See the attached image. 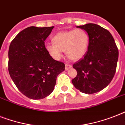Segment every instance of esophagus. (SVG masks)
<instances>
[{
    "instance_id": "esophagus-1",
    "label": "esophagus",
    "mask_w": 125,
    "mask_h": 125,
    "mask_svg": "<svg viewBox=\"0 0 125 125\" xmlns=\"http://www.w3.org/2000/svg\"><path fill=\"white\" fill-rule=\"evenodd\" d=\"M71 67H72V65H70V64H68V63H66V64H65V70L66 71H67V70H69V69L70 68H71Z\"/></svg>"
}]
</instances>
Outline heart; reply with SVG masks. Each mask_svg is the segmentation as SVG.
Returning <instances> with one entry per match:
<instances>
[{"instance_id":"heart-1","label":"heart","mask_w":125,"mask_h":125,"mask_svg":"<svg viewBox=\"0 0 125 125\" xmlns=\"http://www.w3.org/2000/svg\"><path fill=\"white\" fill-rule=\"evenodd\" d=\"M52 43L45 45L46 51L55 60L62 57V51H65L66 56L71 60H79L87 52L89 37L82 29L60 32L54 36Z\"/></svg>"}]
</instances>
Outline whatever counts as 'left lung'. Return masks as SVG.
<instances>
[{
    "label": "left lung",
    "mask_w": 125,
    "mask_h": 125,
    "mask_svg": "<svg viewBox=\"0 0 125 125\" xmlns=\"http://www.w3.org/2000/svg\"><path fill=\"white\" fill-rule=\"evenodd\" d=\"M77 28L88 34L89 44L83 58L73 65L77 75L72 83L80 92L92 94L105 88L114 78L118 49L108 30L98 24L89 23Z\"/></svg>",
    "instance_id": "left-lung-1"
}]
</instances>
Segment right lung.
Masks as SVG:
<instances>
[{"mask_svg":"<svg viewBox=\"0 0 125 125\" xmlns=\"http://www.w3.org/2000/svg\"><path fill=\"white\" fill-rule=\"evenodd\" d=\"M54 26H30L19 33L11 42L8 71L13 82L26 97L42 99L54 89L57 76L65 64L53 59L46 51L45 41Z\"/></svg>","mask_w":125,"mask_h":125,"instance_id":"1","label":"right lung"}]
</instances>
